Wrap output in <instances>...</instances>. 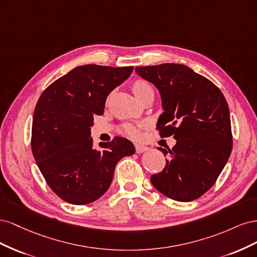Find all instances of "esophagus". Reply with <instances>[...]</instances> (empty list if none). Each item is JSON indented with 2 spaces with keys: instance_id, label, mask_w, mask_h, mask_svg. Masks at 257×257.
Wrapping results in <instances>:
<instances>
[{
  "instance_id": "34e87169",
  "label": "esophagus",
  "mask_w": 257,
  "mask_h": 257,
  "mask_svg": "<svg viewBox=\"0 0 257 257\" xmlns=\"http://www.w3.org/2000/svg\"><path fill=\"white\" fill-rule=\"evenodd\" d=\"M148 149H149V148L144 146V145H139V144H136V145H135L136 153H143V152H145V151H148Z\"/></svg>"
}]
</instances>
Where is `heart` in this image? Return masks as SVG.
Instances as JSON below:
<instances>
[{
  "label": "heart",
  "mask_w": 257,
  "mask_h": 257,
  "mask_svg": "<svg viewBox=\"0 0 257 257\" xmlns=\"http://www.w3.org/2000/svg\"><path fill=\"white\" fill-rule=\"evenodd\" d=\"M132 89H133V92L135 93V95L138 97V99L141 98L147 91L152 90L151 85L146 82L145 80H137L132 85ZM123 131L127 136L132 138H137L139 136V128L138 126L134 125V124H125L123 126Z\"/></svg>",
  "instance_id": "b5f03b06"
}]
</instances>
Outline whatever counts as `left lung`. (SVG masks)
I'll use <instances>...</instances> for the list:
<instances>
[{
    "mask_svg": "<svg viewBox=\"0 0 257 257\" xmlns=\"http://www.w3.org/2000/svg\"><path fill=\"white\" fill-rule=\"evenodd\" d=\"M158 88L164 109L157 123L161 137L174 135L169 160L151 183L177 201L200 197L215 183L232 148L229 109L223 93L206 77L182 64L136 67Z\"/></svg>",
    "mask_w": 257,
    "mask_h": 257,
    "instance_id": "left-lung-1",
    "label": "left lung"
}]
</instances>
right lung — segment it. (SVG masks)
<instances>
[{"label":"right lung","instance_id":"1","mask_svg":"<svg viewBox=\"0 0 257 257\" xmlns=\"http://www.w3.org/2000/svg\"><path fill=\"white\" fill-rule=\"evenodd\" d=\"M133 66L88 64L60 77L38 98L33 114V157L46 182L73 205H87L105 194L116 163L135 153L126 138L93 147V115L104 113L108 94L127 79Z\"/></svg>","mask_w":257,"mask_h":257}]
</instances>
